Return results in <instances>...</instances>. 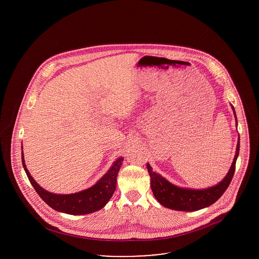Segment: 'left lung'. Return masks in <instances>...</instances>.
I'll list each match as a JSON object with an SVG mask.
<instances>
[{
    "mask_svg": "<svg viewBox=\"0 0 259 259\" xmlns=\"http://www.w3.org/2000/svg\"><path fill=\"white\" fill-rule=\"evenodd\" d=\"M231 108L234 112L236 126H237V116L235 112L234 107L231 105ZM240 150V138L238 139L236 154L234 160L230 167L229 172L225 176L220 184L205 189H190L182 188L177 185H172L164 179L161 175L153 172L149 164H147L149 176H150V186L153 192L154 197L160 203L162 206L168 209L182 211H194L198 209L207 208L212 205L215 201L222 197V194L230 185L232 178L234 176L236 160L239 155Z\"/></svg>",
    "mask_w": 259,
    "mask_h": 259,
    "instance_id": "obj_1",
    "label": "left lung"
}]
</instances>
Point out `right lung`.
Here are the masks:
<instances>
[{
    "instance_id": "add662e5",
    "label": "right lung",
    "mask_w": 259,
    "mask_h": 259,
    "mask_svg": "<svg viewBox=\"0 0 259 259\" xmlns=\"http://www.w3.org/2000/svg\"><path fill=\"white\" fill-rule=\"evenodd\" d=\"M21 158L26 175L39 197L52 209L74 215L91 213L106 206L116 188V177L123 161V158L120 157L113 162L111 169L99 180L97 184L85 190L73 194H55L41 188L30 175L25 165L23 151L21 152Z\"/></svg>"
}]
</instances>
